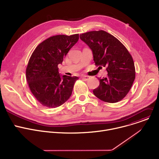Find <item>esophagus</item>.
Here are the masks:
<instances>
[{"label": "esophagus", "mask_w": 159, "mask_h": 159, "mask_svg": "<svg viewBox=\"0 0 159 159\" xmlns=\"http://www.w3.org/2000/svg\"><path fill=\"white\" fill-rule=\"evenodd\" d=\"M82 79L84 80H88L89 79H90V77H88V76H86V75H84V76H82Z\"/></svg>", "instance_id": "34e87169"}]
</instances>
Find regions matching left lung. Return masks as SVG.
Returning a JSON list of instances; mask_svg holds the SVG:
<instances>
[{"mask_svg":"<svg viewBox=\"0 0 159 159\" xmlns=\"http://www.w3.org/2000/svg\"><path fill=\"white\" fill-rule=\"evenodd\" d=\"M80 38L91 50L95 65L107 67V77L98 78L100 85L93 94L105 102L121 100L135 77L134 61L127 49L117 38L102 30L80 34Z\"/></svg>","mask_w":159,"mask_h":159,"instance_id":"obj_1","label":"left lung"}]
</instances>
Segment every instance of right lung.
Wrapping results in <instances>:
<instances>
[{"label":"right lung","mask_w":159,"mask_h":159,"mask_svg":"<svg viewBox=\"0 0 159 159\" xmlns=\"http://www.w3.org/2000/svg\"><path fill=\"white\" fill-rule=\"evenodd\" d=\"M78 34L56 35L43 41L35 48L26 68V79L36 100L48 108L62 105L71 97L76 76L60 75L58 65L78 41Z\"/></svg>","instance_id":"right-lung-1"}]
</instances>
